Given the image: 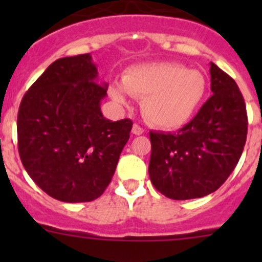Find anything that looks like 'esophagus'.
Returning a JSON list of instances; mask_svg holds the SVG:
<instances>
[{"instance_id":"1","label":"esophagus","mask_w":262,"mask_h":262,"mask_svg":"<svg viewBox=\"0 0 262 262\" xmlns=\"http://www.w3.org/2000/svg\"><path fill=\"white\" fill-rule=\"evenodd\" d=\"M143 128H141L138 124H134L133 128H132V133L136 134V136H141V134H143Z\"/></svg>"}]
</instances>
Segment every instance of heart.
<instances>
[{"mask_svg":"<svg viewBox=\"0 0 262 262\" xmlns=\"http://www.w3.org/2000/svg\"><path fill=\"white\" fill-rule=\"evenodd\" d=\"M121 81L123 84L110 86V97L120 106L129 104V95L143 99L144 116L161 129H178L186 124L207 94L204 75L179 63L133 66Z\"/></svg>","mask_w":262,"mask_h":262,"instance_id":"1","label":"heart"}]
</instances>
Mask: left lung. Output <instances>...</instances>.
I'll return each mask as SVG.
<instances>
[{"label":"left lung","mask_w":262,"mask_h":262,"mask_svg":"<svg viewBox=\"0 0 262 262\" xmlns=\"http://www.w3.org/2000/svg\"><path fill=\"white\" fill-rule=\"evenodd\" d=\"M208 99L178 133L149 132V179L173 200L203 198L215 191L238 163L247 137L244 96L233 78L210 62Z\"/></svg>","instance_id":"obj_1"}]
</instances>
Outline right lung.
Returning <instances> with one entry per match:
<instances>
[{"label":"right lung","mask_w":262,"mask_h":262,"mask_svg":"<svg viewBox=\"0 0 262 262\" xmlns=\"http://www.w3.org/2000/svg\"><path fill=\"white\" fill-rule=\"evenodd\" d=\"M97 75L91 54L60 58L18 107L21 162L33 181L60 202H92L105 191L133 125L130 119L102 115L107 83Z\"/></svg>","instance_id":"1"}]
</instances>
